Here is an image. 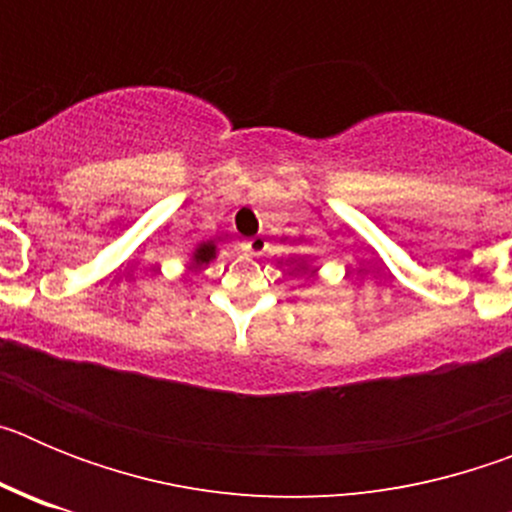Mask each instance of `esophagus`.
<instances>
[{"label":"esophagus","mask_w":512,"mask_h":512,"mask_svg":"<svg viewBox=\"0 0 512 512\" xmlns=\"http://www.w3.org/2000/svg\"><path fill=\"white\" fill-rule=\"evenodd\" d=\"M243 251H248L251 256H261L266 251V241L264 238H248V241H243Z\"/></svg>","instance_id":"obj_1"}]
</instances>
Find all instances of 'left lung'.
<instances>
[{"mask_svg":"<svg viewBox=\"0 0 512 512\" xmlns=\"http://www.w3.org/2000/svg\"><path fill=\"white\" fill-rule=\"evenodd\" d=\"M300 271H307V266H305V264H300Z\"/></svg>","mask_w":512,"mask_h":512,"instance_id":"8db88e82","label":"left lung"}]
</instances>
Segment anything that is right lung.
I'll return each instance as SVG.
<instances>
[{"mask_svg":"<svg viewBox=\"0 0 512 512\" xmlns=\"http://www.w3.org/2000/svg\"><path fill=\"white\" fill-rule=\"evenodd\" d=\"M217 256V243L215 241H202L197 243V248L192 251V269L200 271L210 264L212 259Z\"/></svg>","mask_w":512,"mask_h":512,"instance_id":"obj_1","label":"right lung"}]
</instances>
